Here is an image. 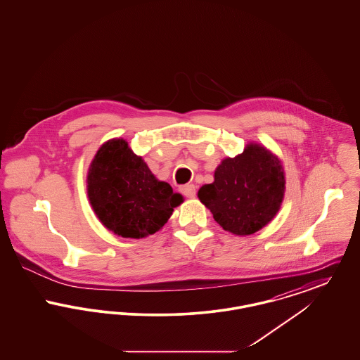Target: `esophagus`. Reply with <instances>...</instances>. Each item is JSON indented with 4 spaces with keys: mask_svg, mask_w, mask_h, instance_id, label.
<instances>
[{
    "mask_svg": "<svg viewBox=\"0 0 360 360\" xmlns=\"http://www.w3.org/2000/svg\"><path fill=\"white\" fill-rule=\"evenodd\" d=\"M181 193L188 198H194L195 197V186L194 185H185V186L181 188Z\"/></svg>",
    "mask_w": 360,
    "mask_h": 360,
    "instance_id": "1",
    "label": "esophagus"
}]
</instances>
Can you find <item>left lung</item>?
I'll return each mask as SVG.
<instances>
[{"label":"left lung","instance_id":"left-lung-1","mask_svg":"<svg viewBox=\"0 0 360 360\" xmlns=\"http://www.w3.org/2000/svg\"><path fill=\"white\" fill-rule=\"evenodd\" d=\"M285 172L266 147L248 144L241 154L226 158L214 172V182L198 190V198L223 229L252 235L270 223L285 195Z\"/></svg>","mask_w":360,"mask_h":360}]
</instances>
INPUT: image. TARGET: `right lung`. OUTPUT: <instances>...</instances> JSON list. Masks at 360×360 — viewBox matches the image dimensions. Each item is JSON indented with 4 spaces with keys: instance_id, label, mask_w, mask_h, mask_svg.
Segmentation results:
<instances>
[{
    "instance_id": "obj_1",
    "label": "right lung",
    "mask_w": 360,
    "mask_h": 360,
    "mask_svg": "<svg viewBox=\"0 0 360 360\" xmlns=\"http://www.w3.org/2000/svg\"><path fill=\"white\" fill-rule=\"evenodd\" d=\"M87 195L100 221L121 238L140 239L158 232L184 198L158 181L124 139L97 151L87 174Z\"/></svg>"
}]
</instances>
